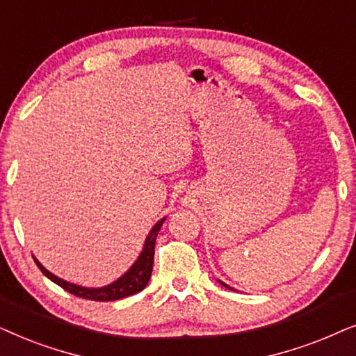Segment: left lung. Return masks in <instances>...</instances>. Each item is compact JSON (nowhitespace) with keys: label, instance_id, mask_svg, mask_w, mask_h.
I'll use <instances>...</instances> for the list:
<instances>
[{"label":"left lung","instance_id":"8db88e82","mask_svg":"<svg viewBox=\"0 0 356 356\" xmlns=\"http://www.w3.org/2000/svg\"><path fill=\"white\" fill-rule=\"evenodd\" d=\"M221 285H225V283H222V282H221ZM225 286H226V288H229V286H227V285H225ZM229 290H233V288H229Z\"/></svg>","mask_w":356,"mask_h":356}]
</instances>
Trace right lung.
<instances>
[{"label": "right lung", "mask_w": 356, "mask_h": 356, "mask_svg": "<svg viewBox=\"0 0 356 356\" xmlns=\"http://www.w3.org/2000/svg\"><path fill=\"white\" fill-rule=\"evenodd\" d=\"M163 222H164V220L158 221L154 225L153 229H151L149 236H148V238H146L143 252H141L138 260H136V262L134 264V267H131L129 272L123 275V277L118 278L117 282L111 283V285H108V286H104V288H83V286L73 285V283H68V282L61 280V278H58V277H55L54 273H50L49 270L42 267L39 260H37V259H34V260H35L37 267L40 268V272L44 273L47 278H50L51 282L56 283V285L63 288V290L71 293V295L84 298V300H91V301H115V300H122V298L135 295V293L141 291L146 285H148V282H149V278H151V272H153L156 238H158V233H159L161 226H163Z\"/></svg>", "instance_id": "right-lung-1"}]
</instances>
